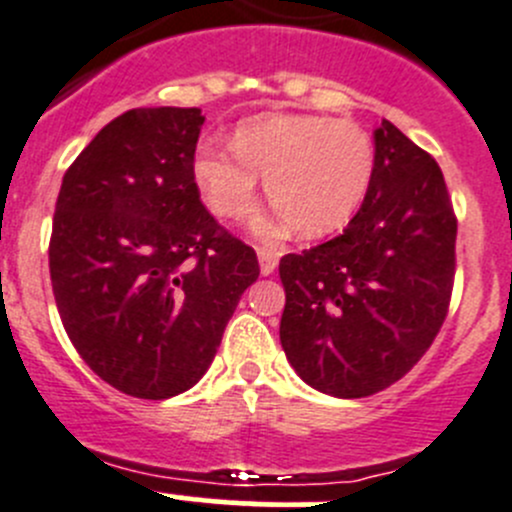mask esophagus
<instances>
[{
  "mask_svg": "<svg viewBox=\"0 0 512 512\" xmlns=\"http://www.w3.org/2000/svg\"><path fill=\"white\" fill-rule=\"evenodd\" d=\"M258 263H261L263 276H271V273L276 271L278 251L271 249V246H261V249H258Z\"/></svg>",
  "mask_w": 512,
  "mask_h": 512,
  "instance_id": "esophagus-1",
  "label": "esophagus"
}]
</instances>
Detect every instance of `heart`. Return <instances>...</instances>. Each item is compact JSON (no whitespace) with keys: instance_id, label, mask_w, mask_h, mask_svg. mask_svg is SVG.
<instances>
[{"instance_id":"b5f03b06","label":"heart","mask_w":512,"mask_h":512,"mask_svg":"<svg viewBox=\"0 0 512 512\" xmlns=\"http://www.w3.org/2000/svg\"><path fill=\"white\" fill-rule=\"evenodd\" d=\"M194 181L206 206L229 219H251L263 179L268 204L306 239L343 229L361 209L376 146L356 121L318 114H263L244 121L234 149L196 146Z\"/></svg>"}]
</instances>
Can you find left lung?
<instances>
[{
  "instance_id": "left-lung-1",
  "label": "left lung",
  "mask_w": 512,
  "mask_h": 512,
  "mask_svg": "<svg viewBox=\"0 0 512 512\" xmlns=\"http://www.w3.org/2000/svg\"><path fill=\"white\" fill-rule=\"evenodd\" d=\"M373 141L371 189L343 234L278 263L288 363L336 398L373 396L406 376L453 291L458 221L443 171L391 121Z\"/></svg>"
}]
</instances>
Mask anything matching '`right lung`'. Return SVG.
<instances>
[{
    "mask_svg": "<svg viewBox=\"0 0 512 512\" xmlns=\"http://www.w3.org/2000/svg\"><path fill=\"white\" fill-rule=\"evenodd\" d=\"M201 109H131L64 174L49 241L52 291L86 366L146 401L179 396L216 356L256 251L204 209Z\"/></svg>",
    "mask_w": 512,
    "mask_h": 512,
    "instance_id": "obj_1",
    "label": "right lung"
}]
</instances>
